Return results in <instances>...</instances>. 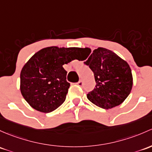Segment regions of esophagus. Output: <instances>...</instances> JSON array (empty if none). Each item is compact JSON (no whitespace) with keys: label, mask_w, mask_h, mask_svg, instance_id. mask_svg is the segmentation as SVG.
I'll return each mask as SVG.
<instances>
[{"label":"esophagus","mask_w":152,"mask_h":152,"mask_svg":"<svg viewBox=\"0 0 152 152\" xmlns=\"http://www.w3.org/2000/svg\"><path fill=\"white\" fill-rule=\"evenodd\" d=\"M77 84H78V85H79V86H80V87H82V85H83V81H81V80H80V81H79V82L77 83Z\"/></svg>","instance_id":"obj_1"}]
</instances>
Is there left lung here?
Instances as JSON below:
<instances>
[{
	"label": "left lung",
	"mask_w": 152,
	"mask_h": 152,
	"mask_svg": "<svg viewBox=\"0 0 152 152\" xmlns=\"http://www.w3.org/2000/svg\"><path fill=\"white\" fill-rule=\"evenodd\" d=\"M82 50L88 52L87 57L91 52L88 48ZM84 63L93 72L96 82L93 90L87 94V98L92 103L109 109L120 105L130 95L132 87V71L127 62L114 52L98 48Z\"/></svg>",
	"instance_id": "1"
}]
</instances>
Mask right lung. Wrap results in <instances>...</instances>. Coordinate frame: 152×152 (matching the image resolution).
Here are the masks:
<instances>
[{"mask_svg": "<svg viewBox=\"0 0 152 152\" xmlns=\"http://www.w3.org/2000/svg\"><path fill=\"white\" fill-rule=\"evenodd\" d=\"M80 49L45 48L24 65L20 73V90L30 106L41 112L50 113L63 104L70 87L63 65L74 60Z\"/></svg>", "mask_w": 152, "mask_h": 152, "instance_id": "1", "label": "right lung"}]
</instances>
